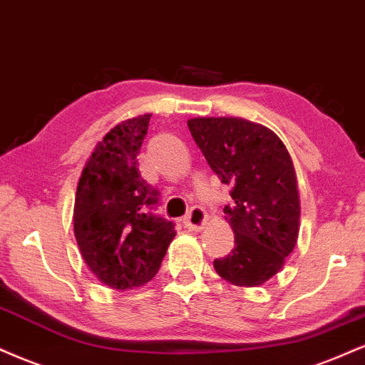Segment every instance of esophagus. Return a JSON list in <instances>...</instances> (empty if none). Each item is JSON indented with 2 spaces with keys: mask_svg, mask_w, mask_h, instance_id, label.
Here are the masks:
<instances>
[{
  "mask_svg": "<svg viewBox=\"0 0 365 365\" xmlns=\"http://www.w3.org/2000/svg\"><path fill=\"white\" fill-rule=\"evenodd\" d=\"M205 221H207V216H205V210L202 207H192L190 212L183 217V225H185V227L197 231L204 227Z\"/></svg>",
  "mask_w": 365,
  "mask_h": 365,
  "instance_id": "obj_1",
  "label": "esophagus"
}]
</instances>
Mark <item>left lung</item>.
I'll return each instance as SVG.
<instances>
[{
    "label": "left lung",
    "mask_w": 365,
    "mask_h": 365,
    "mask_svg": "<svg viewBox=\"0 0 365 365\" xmlns=\"http://www.w3.org/2000/svg\"><path fill=\"white\" fill-rule=\"evenodd\" d=\"M210 168L231 187L226 221L235 248L214 260L227 282L258 287L284 267L299 235V192L291 155L274 130L240 117L187 122Z\"/></svg>",
    "instance_id": "1"
}]
</instances>
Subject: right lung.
I'll use <instances>...</instances> for the list:
<instances>
[{
	"label": "right lung",
	"mask_w": 365,
	"mask_h": 365,
	"mask_svg": "<svg viewBox=\"0 0 365 365\" xmlns=\"http://www.w3.org/2000/svg\"><path fill=\"white\" fill-rule=\"evenodd\" d=\"M151 113L129 118L96 144L78 182L74 236L96 279L118 291L140 287L160 270L175 225L149 209L158 190L140 177L138 155Z\"/></svg>",
	"instance_id": "obj_1"
}]
</instances>
